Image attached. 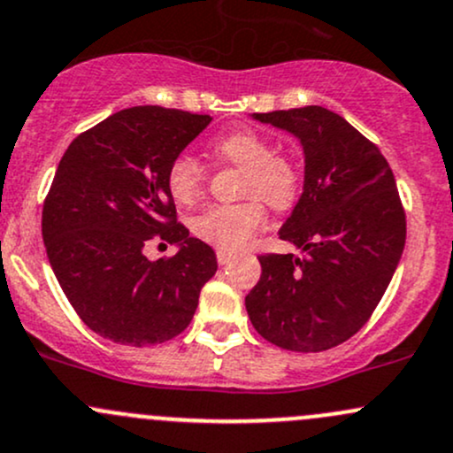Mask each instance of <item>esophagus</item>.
Returning a JSON list of instances; mask_svg holds the SVG:
<instances>
[{
	"instance_id": "1",
	"label": "esophagus",
	"mask_w": 453,
	"mask_h": 453,
	"mask_svg": "<svg viewBox=\"0 0 453 453\" xmlns=\"http://www.w3.org/2000/svg\"><path fill=\"white\" fill-rule=\"evenodd\" d=\"M216 257H218V264H220V265H226L228 261H231L233 257H235V255H233V253H228V250H218V253H216Z\"/></svg>"
}]
</instances>
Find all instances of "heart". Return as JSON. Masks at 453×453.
Instances as JSON below:
<instances>
[{"mask_svg": "<svg viewBox=\"0 0 453 453\" xmlns=\"http://www.w3.org/2000/svg\"><path fill=\"white\" fill-rule=\"evenodd\" d=\"M213 155L244 170L240 204H216L194 218L192 231L198 240L220 250H237L264 226L265 209L257 198L270 207L283 209L296 198L298 174L296 163L290 157L273 152V143L257 130H235L218 137L211 143ZM167 189L179 204H192L204 189V167L192 155H179L167 167Z\"/></svg>", "mask_w": 453, "mask_h": 453, "instance_id": "b5f03b06", "label": "heart"}]
</instances>
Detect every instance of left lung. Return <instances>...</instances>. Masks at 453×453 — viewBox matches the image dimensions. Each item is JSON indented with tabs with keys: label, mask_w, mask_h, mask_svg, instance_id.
Returning a JSON list of instances; mask_svg holds the SVG:
<instances>
[{
	"label": "left lung",
	"mask_w": 453,
	"mask_h": 453,
	"mask_svg": "<svg viewBox=\"0 0 453 453\" xmlns=\"http://www.w3.org/2000/svg\"><path fill=\"white\" fill-rule=\"evenodd\" d=\"M288 130L305 155V183L279 237L303 250L261 255L246 311L261 338L316 353L357 334L403 253L405 213L380 148L323 106L255 113Z\"/></svg>",
	"instance_id": "left-lung-1"
}]
</instances>
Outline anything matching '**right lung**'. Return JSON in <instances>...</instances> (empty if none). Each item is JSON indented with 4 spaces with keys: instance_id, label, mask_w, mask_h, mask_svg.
I'll return each mask as SVG.
<instances>
[{
    "instance_id": "1",
    "label": "right lung",
    "mask_w": 453,
    "mask_h": 453,
    "mask_svg": "<svg viewBox=\"0 0 453 453\" xmlns=\"http://www.w3.org/2000/svg\"><path fill=\"white\" fill-rule=\"evenodd\" d=\"M211 118L133 106L78 134L43 203L48 259L76 314L102 338L130 347L172 340L188 327L216 253L176 222L167 167ZM180 253L150 262L148 241Z\"/></svg>"
}]
</instances>
